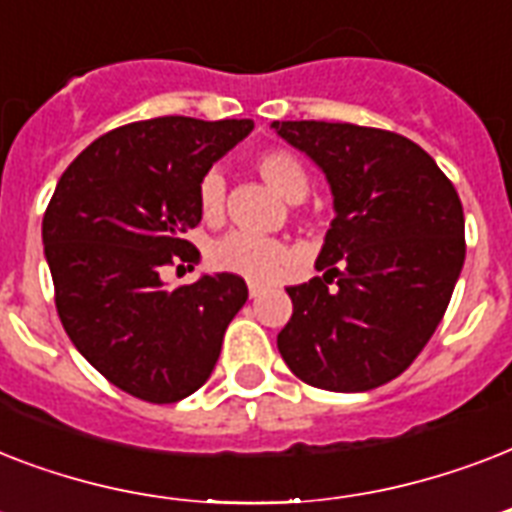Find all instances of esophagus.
I'll use <instances>...</instances> for the list:
<instances>
[{"label": "esophagus", "instance_id": "34e87169", "mask_svg": "<svg viewBox=\"0 0 512 512\" xmlns=\"http://www.w3.org/2000/svg\"><path fill=\"white\" fill-rule=\"evenodd\" d=\"M260 295H263V287H260V284H249V297H252V300H257Z\"/></svg>", "mask_w": 512, "mask_h": 512}]
</instances>
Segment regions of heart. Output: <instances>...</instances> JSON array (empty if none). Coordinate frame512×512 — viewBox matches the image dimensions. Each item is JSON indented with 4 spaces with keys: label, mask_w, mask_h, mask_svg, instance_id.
Wrapping results in <instances>:
<instances>
[{
    "label": "heart",
    "mask_w": 512,
    "mask_h": 512,
    "mask_svg": "<svg viewBox=\"0 0 512 512\" xmlns=\"http://www.w3.org/2000/svg\"><path fill=\"white\" fill-rule=\"evenodd\" d=\"M255 170L260 172L265 183L273 191L284 196L287 201L297 204L308 193V172L300 164L297 156L281 148H271L255 156ZM225 180L220 172H207L199 183V209L201 217L215 223L223 215ZM209 263L217 271L233 273L239 279L255 281V284H268V281L281 279L292 265V249L279 239L260 236V233L233 231L217 239L209 249Z\"/></svg>",
    "instance_id": "obj_1"
}]
</instances>
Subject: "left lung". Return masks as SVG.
Here are the masks:
<instances>
[{
	"mask_svg": "<svg viewBox=\"0 0 512 512\" xmlns=\"http://www.w3.org/2000/svg\"><path fill=\"white\" fill-rule=\"evenodd\" d=\"M271 127L324 172L335 207L316 257L324 276L287 289L281 358L313 388H380L417 358L452 300L465 263L460 196L396 132L340 122Z\"/></svg>",
	"mask_w": 512,
	"mask_h": 512,
	"instance_id": "obj_1",
	"label": "left lung"
}]
</instances>
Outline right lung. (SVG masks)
<instances>
[{
	"label": "right lung",
	"instance_id": "right-lung-1",
	"mask_svg": "<svg viewBox=\"0 0 512 512\" xmlns=\"http://www.w3.org/2000/svg\"><path fill=\"white\" fill-rule=\"evenodd\" d=\"M252 127L191 116L127 124L84 148L55 185L42 244L58 316L76 350L130 396L175 404L199 390L247 303L233 273L170 289L162 268L199 260L183 233L201 220V177Z\"/></svg>",
	"mask_w": 512,
	"mask_h": 512
}]
</instances>
